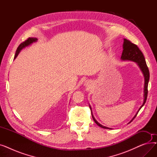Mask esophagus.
Wrapping results in <instances>:
<instances>
[{"mask_svg":"<svg viewBox=\"0 0 157 157\" xmlns=\"http://www.w3.org/2000/svg\"><path fill=\"white\" fill-rule=\"evenodd\" d=\"M90 81H85V85L86 86H89V85H90Z\"/></svg>","mask_w":157,"mask_h":157,"instance_id":"obj_1","label":"esophagus"}]
</instances>
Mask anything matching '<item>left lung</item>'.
I'll list each match as a JSON object with an SVG mask.
<instances>
[{
  "mask_svg": "<svg viewBox=\"0 0 157 157\" xmlns=\"http://www.w3.org/2000/svg\"><path fill=\"white\" fill-rule=\"evenodd\" d=\"M123 52H122V54H121V60H123V61L129 60V61H132V62H136L137 63V65L139 66V67L140 68V69H141V71H142V72L143 74L144 78V101H143V103L142 105L140 107L139 109L137 111L136 114H135V116L133 117L132 119L130 121V122H128V123H130L132 121L136 118L138 112L139 111L140 109L142 108V107L144 105V104L146 101L147 95L148 82H149V79H150V72H149V69H148V67H147L144 56L143 53L141 52V51L139 49V48L137 47V45L133 44L132 43H131L130 40H128L126 39H123ZM89 106H90V110H91V112H92L91 106L90 105V104H89ZM92 118H93L94 121L95 122V123L97 125H98V126L103 128L111 129V128L103 126L101 124H100V123L95 120V118H94L92 113Z\"/></svg>",
  "mask_w": 157,
  "mask_h": 157,
  "instance_id": "1",
  "label": "left lung"
}]
</instances>
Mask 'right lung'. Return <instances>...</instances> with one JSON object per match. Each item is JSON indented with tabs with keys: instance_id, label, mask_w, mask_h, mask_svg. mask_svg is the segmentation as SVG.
<instances>
[{
	"instance_id": "right-lung-1",
	"label": "right lung",
	"mask_w": 157,
	"mask_h": 157,
	"mask_svg": "<svg viewBox=\"0 0 157 157\" xmlns=\"http://www.w3.org/2000/svg\"><path fill=\"white\" fill-rule=\"evenodd\" d=\"M37 39L36 38V37H30L27 40H26L25 42L21 43L19 46L18 47L17 49H16V53H15V55H14V60L16 59V57H17V56L18 55L19 53L21 52V50H22V49L25 48H26L30 45H31L32 43H36L37 41Z\"/></svg>"
}]
</instances>
